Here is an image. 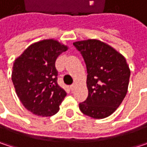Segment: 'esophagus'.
I'll return each mask as SVG.
<instances>
[{"label": "esophagus", "mask_w": 147, "mask_h": 147, "mask_svg": "<svg viewBox=\"0 0 147 147\" xmlns=\"http://www.w3.org/2000/svg\"><path fill=\"white\" fill-rule=\"evenodd\" d=\"M75 88H76V85H75V84H72V85L70 86V89H71V91H73L74 89H75Z\"/></svg>", "instance_id": "34e87169"}]
</instances>
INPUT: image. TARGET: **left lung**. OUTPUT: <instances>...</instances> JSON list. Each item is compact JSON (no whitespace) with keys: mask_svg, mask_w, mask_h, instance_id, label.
Segmentation results:
<instances>
[{"mask_svg":"<svg viewBox=\"0 0 147 147\" xmlns=\"http://www.w3.org/2000/svg\"><path fill=\"white\" fill-rule=\"evenodd\" d=\"M87 67L88 95L79 104L81 111L93 118L111 115L128 92L130 70L125 58L113 47L99 40L76 42Z\"/></svg>","mask_w":147,"mask_h":147,"instance_id":"8db88e82","label":"left lung"}]
</instances>
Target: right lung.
Here are the masks:
<instances>
[{"label": "right lung", "mask_w": 147, "mask_h": 147, "mask_svg": "<svg viewBox=\"0 0 147 147\" xmlns=\"http://www.w3.org/2000/svg\"><path fill=\"white\" fill-rule=\"evenodd\" d=\"M67 47L49 39L30 45L15 59L12 81L23 105L35 115L51 117L66 92L59 86L55 61Z\"/></svg>", "instance_id": "right-lung-1"}]
</instances>
